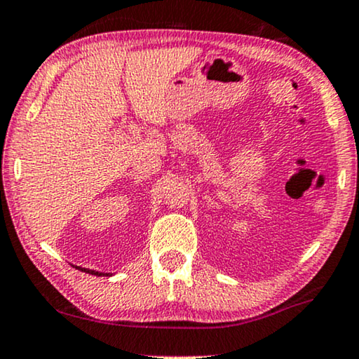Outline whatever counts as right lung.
<instances>
[{"mask_svg": "<svg viewBox=\"0 0 359 359\" xmlns=\"http://www.w3.org/2000/svg\"><path fill=\"white\" fill-rule=\"evenodd\" d=\"M76 269H79V271H82V272L92 273V276H99V277H102V276H109V273H104V272H95V271H90V269H82V267H76Z\"/></svg>", "mask_w": 359, "mask_h": 359, "instance_id": "right-lung-1", "label": "right lung"}]
</instances>
